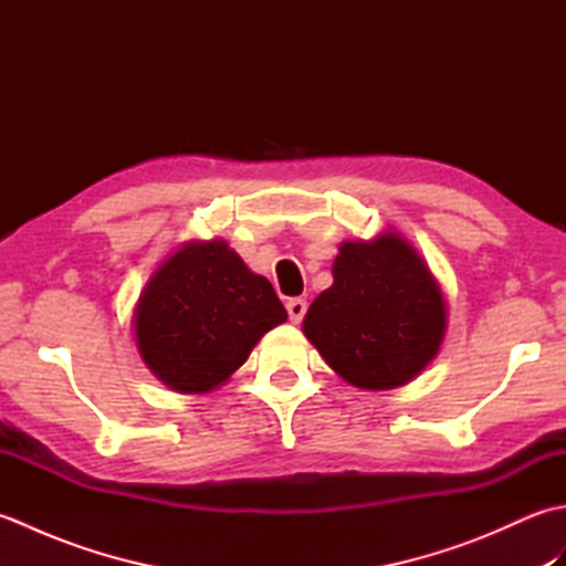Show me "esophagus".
<instances>
[{
    "label": "esophagus",
    "mask_w": 566,
    "mask_h": 566,
    "mask_svg": "<svg viewBox=\"0 0 566 566\" xmlns=\"http://www.w3.org/2000/svg\"><path fill=\"white\" fill-rule=\"evenodd\" d=\"M286 311H290L292 323H302L306 314V302L304 298H290V302H286Z\"/></svg>",
    "instance_id": "34e87169"
}]
</instances>
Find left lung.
I'll use <instances>...</instances> for the list:
<instances>
[{"label": "left lung", "mask_w": 566, "mask_h": 566, "mask_svg": "<svg viewBox=\"0 0 566 566\" xmlns=\"http://www.w3.org/2000/svg\"><path fill=\"white\" fill-rule=\"evenodd\" d=\"M302 331L347 384L387 391L436 359L448 302L420 252L389 228L371 240H343L333 284L308 306Z\"/></svg>", "instance_id": "left-lung-1"}]
</instances>
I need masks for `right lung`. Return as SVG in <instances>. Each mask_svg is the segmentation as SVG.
<instances>
[{"mask_svg":"<svg viewBox=\"0 0 566 566\" xmlns=\"http://www.w3.org/2000/svg\"><path fill=\"white\" fill-rule=\"evenodd\" d=\"M286 311L226 240H187L143 286L134 340L146 367L177 394H209L245 365Z\"/></svg>","mask_w":566,"mask_h":566,"instance_id":"add662e5","label":"right lung"}]
</instances>
